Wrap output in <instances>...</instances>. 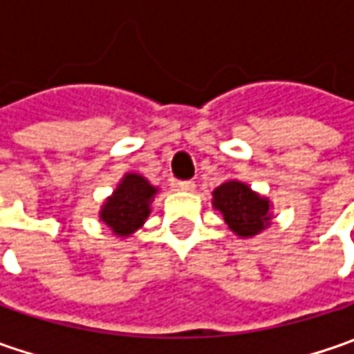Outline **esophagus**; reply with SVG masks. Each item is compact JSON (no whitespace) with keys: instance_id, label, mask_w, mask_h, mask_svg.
Wrapping results in <instances>:
<instances>
[{"instance_id":"1","label":"esophagus","mask_w":354,"mask_h":354,"mask_svg":"<svg viewBox=\"0 0 354 354\" xmlns=\"http://www.w3.org/2000/svg\"><path fill=\"white\" fill-rule=\"evenodd\" d=\"M179 191H185V193H193L195 191V181H179L175 185Z\"/></svg>"}]
</instances>
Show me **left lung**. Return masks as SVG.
<instances>
[{
	"label": "left lung",
	"instance_id": "1",
	"mask_svg": "<svg viewBox=\"0 0 354 354\" xmlns=\"http://www.w3.org/2000/svg\"><path fill=\"white\" fill-rule=\"evenodd\" d=\"M212 207L238 238H252L272 225V201L238 179H228L212 191Z\"/></svg>",
	"mask_w": 354,
	"mask_h": 354
}]
</instances>
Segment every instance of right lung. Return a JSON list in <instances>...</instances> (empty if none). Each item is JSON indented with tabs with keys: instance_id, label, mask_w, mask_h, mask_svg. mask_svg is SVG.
Wrapping results in <instances>:
<instances>
[{
	"instance_id": "1",
	"label": "right lung",
	"mask_w": 354,
	"mask_h": 354,
	"mask_svg": "<svg viewBox=\"0 0 354 354\" xmlns=\"http://www.w3.org/2000/svg\"><path fill=\"white\" fill-rule=\"evenodd\" d=\"M156 185H151L140 173H126L116 185L112 195L100 207V221L120 238L131 236L140 230L157 195Z\"/></svg>"
}]
</instances>
